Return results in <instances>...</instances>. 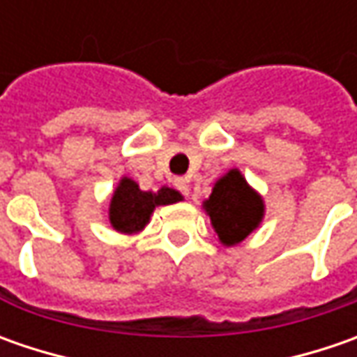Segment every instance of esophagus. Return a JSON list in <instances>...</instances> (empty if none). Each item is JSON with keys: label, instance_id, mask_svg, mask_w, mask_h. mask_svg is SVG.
Returning <instances> with one entry per match:
<instances>
[{"label": "esophagus", "instance_id": "obj_1", "mask_svg": "<svg viewBox=\"0 0 357 357\" xmlns=\"http://www.w3.org/2000/svg\"><path fill=\"white\" fill-rule=\"evenodd\" d=\"M174 186H176L178 192H183L185 197H188V190H190V188H188V181H186V178H183V176H181V178H174Z\"/></svg>", "mask_w": 357, "mask_h": 357}]
</instances>
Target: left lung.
Listing matches in <instances>:
<instances>
[{
    "mask_svg": "<svg viewBox=\"0 0 357 357\" xmlns=\"http://www.w3.org/2000/svg\"><path fill=\"white\" fill-rule=\"evenodd\" d=\"M214 230L222 244L232 246L244 240L262 220L264 204L238 171L225 174L204 202Z\"/></svg>",
    "mask_w": 357,
    "mask_h": 357,
    "instance_id": "1",
    "label": "left lung"
}]
</instances>
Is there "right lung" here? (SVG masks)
Masks as SVG:
<instances>
[{
	"mask_svg": "<svg viewBox=\"0 0 357 357\" xmlns=\"http://www.w3.org/2000/svg\"><path fill=\"white\" fill-rule=\"evenodd\" d=\"M183 199L176 190L172 188H160L157 195L155 192H144L139 188L137 183L130 178H123L121 185L117 186L113 200H111V211L109 218L113 228L119 232H137L144 228L149 222V216L155 211L158 204H172Z\"/></svg>",
	"mask_w": 357,
	"mask_h": 357,
	"instance_id": "obj_1",
	"label": "right lung"
}]
</instances>
